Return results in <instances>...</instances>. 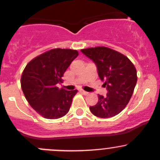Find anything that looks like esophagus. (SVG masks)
<instances>
[{
  "label": "esophagus",
  "mask_w": 160,
  "mask_h": 160,
  "mask_svg": "<svg viewBox=\"0 0 160 160\" xmlns=\"http://www.w3.org/2000/svg\"><path fill=\"white\" fill-rule=\"evenodd\" d=\"M80 91L81 92V93H83V94H84V95H87V94H88V93H88V92L85 91V90H80Z\"/></svg>",
  "instance_id": "34e87169"
}]
</instances>
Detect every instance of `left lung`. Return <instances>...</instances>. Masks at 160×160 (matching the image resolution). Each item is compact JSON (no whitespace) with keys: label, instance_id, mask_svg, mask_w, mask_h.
Here are the masks:
<instances>
[{"label":"left lung","instance_id":"8db88e82","mask_svg":"<svg viewBox=\"0 0 160 160\" xmlns=\"http://www.w3.org/2000/svg\"><path fill=\"white\" fill-rule=\"evenodd\" d=\"M96 65L106 96L98 94V102L90 107L93 114L101 118L114 117L129 102L137 83L135 67L128 57L109 48L99 46L81 49Z\"/></svg>","mask_w":160,"mask_h":160}]
</instances>
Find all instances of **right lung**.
<instances>
[{"instance_id":"add662e5","label":"right lung","mask_w":160,"mask_h":160,"mask_svg":"<svg viewBox=\"0 0 160 160\" xmlns=\"http://www.w3.org/2000/svg\"><path fill=\"white\" fill-rule=\"evenodd\" d=\"M78 54L77 50L51 49L25 67L21 79L22 91L31 107L43 118H59L70 110L77 90L59 89L56 86Z\"/></svg>"}]
</instances>
